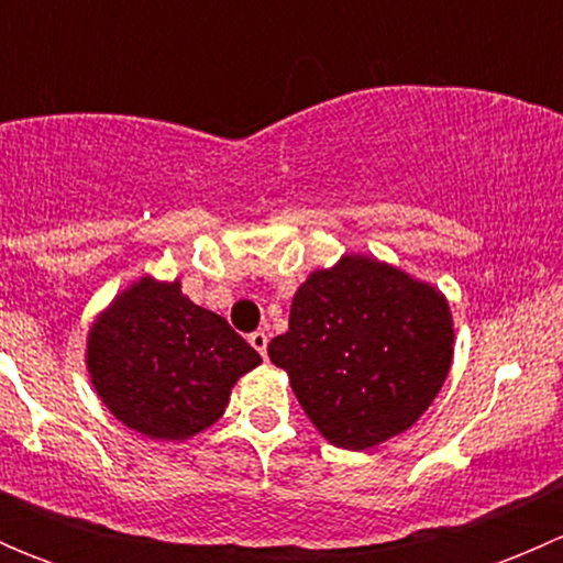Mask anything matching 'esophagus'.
I'll return each mask as SVG.
<instances>
[{
  "label": "esophagus",
  "instance_id": "1",
  "mask_svg": "<svg viewBox=\"0 0 563 563\" xmlns=\"http://www.w3.org/2000/svg\"><path fill=\"white\" fill-rule=\"evenodd\" d=\"M247 340H250V345H253V349L258 351L261 356H266V345H269V334H266L264 329H258V332H253Z\"/></svg>",
  "mask_w": 563,
  "mask_h": 563
}]
</instances>
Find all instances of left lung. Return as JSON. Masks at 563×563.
<instances>
[{"label": "left lung", "mask_w": 563, "mask_h": 563, "mask_svg": "<svg viewBox=\"0 0 563 563\" xmlns=\"http://www.w3.org/2000/svg\"><path fill=\"white\" fill-rule=\"evenodd\" d=\"M452 338L450 305L435 288L345 255L299 286L288 332L266 351L323 439L360 452L428 411L450 373Z\"/></svg>", "instance_id": "left-lung-1"}]
</instances>
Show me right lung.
<instances>
[{"instance_id":"obj_1","label":"right lung","mask_w":563,"mask_h":563,"mask_svg":"<svg viewBox=\"0 0 563 563\" xmlns=\"http://www.w3.org/2000/svg\"><path fill=\"white\" fill-rule=\"evenodd\" d=\"M261 362L225 318L181 297L179 283H135L89 332V373L108 411L135 433L181 441L229 406Z\"/></svg>"}]
</instances>
